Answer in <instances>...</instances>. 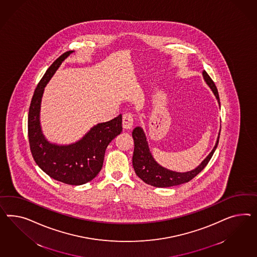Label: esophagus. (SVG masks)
<instances>
[{
  "label": "esophagus",
  "instance_id": "34e87169",
  "mask_svg": "<svg viewBox=\"0 0 257 257\" xmlns=\"http://www.w3.org/2000/svg\"><path fill=\"white\" fill-rule=\"evenodd\" d=\"M134 125V118L132 114L126 113L122 117V127L125 130L131 129Z\"/></svg>",
  "mask_w": 257,
  "mask_h": 257
}]
</instances>
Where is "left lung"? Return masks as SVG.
Returning a JSON list of instances; mask_svg holds the SVG:
<instances>
[{
  "label": "left lung",
  "mask_w": 257,
  "mask_h": 257,
  "mask_svg": "<svg viewBox=\"0 0 257 257\" xmlns=\"http://www.w3.org/2000/svg\"><path fill=\"white\" fill-rule=\"evenodd\" d=\"M202 75L206 83L208 84V87L214 93L220 105V98H219V93H218L215 84L205 70L203 71ZM220 133H221V129H220L213 150L204 159V161H202L201 164L198 167L187 172H176L160 166L159 164L154 160L149 149L146 135L143 131V129L138 126L134 129L132 133L133 139L135 142V149H134V154H133V167L135 169V172L139 176V178H140L144 182H146L147 184H150L154 187H171V186H176V185H180L182 183L188 182L193 180L197 174L200 173L208 165L209 160L211 159L213 153L215 152L216 148L218 146Z\"/></svg>",
  "instance_id": "obj_1"
}]
</instances>
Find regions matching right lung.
<instances>
[{"mask_svg": "<svg viewBox=\"0 0 257 257\" xmlns=\"http://www.w3.org/2000/svg\"><path fill=\"white\" fill-rule=\"evenodd\" d=\"M74 51L60 56L45 73L37 85L28 116V137L31 152L37 166L50 178L70 185H82L93 180L103 167L105 150L122 131L121 115L106 122L94 125L83 138L69 145L49 142L42 132L40 109L45 87Z\"/></svg>", "mask_w": 257, "mask_h": 257, "instance_id": "1", "label": "right lung"}]
</instances>
